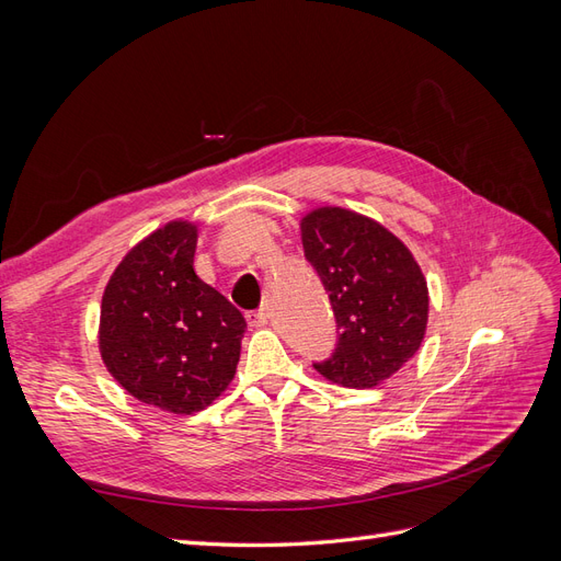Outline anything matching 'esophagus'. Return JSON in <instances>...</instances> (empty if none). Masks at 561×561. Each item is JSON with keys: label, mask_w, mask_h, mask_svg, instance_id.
<instances>
[{"label": "esophagus", "mask_w": 561, "mask_h": 561, "mask_svg": "<svg viewBox=\"0 0 561 561\" xmlns=\"http://www.w3.org/2000/svg\"><path fill=\"white\" fill-rule=\"evenodd\" d=\"M245 320L250 328H264L266 325V313L264 311H248Z\"/></svg>", "instance_id": "obj_1"}]
</instances>
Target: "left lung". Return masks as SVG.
<instances>
[{"mask_svg":"<svg viewBox=\"0 0 561 561\" xmlns=\"http://www.w3.org/2000/svg\"><path fill=\"white\" fill-rule=\"evenodd\" d=\"M304 254L330 295L339 342L313 367L332 383L375 388L419 351L428 285L414 254L383 225L346 208L301 217Z\"/></svg>","mask_w":561,"mask_h":561,"instance_id":"obj_1","label":"left lung"}]
</instances>
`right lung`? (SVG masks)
Returning <instances> with one entry per match:
<instances>
[{
  "label": "right lung",
  "mask_w": 561,
  "mask_h": 561,
  "mask_svg": "<svg viewBox=\"0 0 561 561\" xmlns=\"http://www.w3.org/2000/svg\"><path fill=\"white\" fill-rule=\"evenodd\" d=\"M198 229L173 219L126 252L105 287L98 344L133 398L173 414L206 410L241 358L245 318L194 271Z\"/></svg>",
  "instance_id": "right-lung-1"
}]
</instances>
